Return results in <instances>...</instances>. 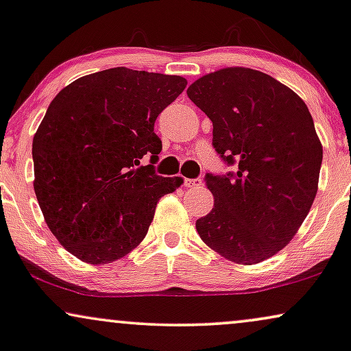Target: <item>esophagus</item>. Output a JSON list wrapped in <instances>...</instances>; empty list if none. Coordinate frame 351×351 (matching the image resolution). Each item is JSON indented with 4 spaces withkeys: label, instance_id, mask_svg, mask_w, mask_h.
<instances>
[{
    "label": "esophagus",
    "instance_id": "obj_1",
    "mask_svg": "<svg viewBox=\"0 0 351 351\" xmlns=\"http://www.w3.org/2000/svg\"><path fill=\"white\" fill-rule=\"evenodd\" d=\"M201 178H184V186H188V188H197V186H201Z\"/></svg>",
    "mask_w": 351,
    "mask_h": 351
}]
</instances>
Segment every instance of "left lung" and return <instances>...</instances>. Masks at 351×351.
I'll return each instance as SVG.
<instances>
[{"label":"left lung","instance_id":"1","mask_svg":"<svg viewBox=\"0 0 351 351\" xmlns=\"http://www.w3.org/2000/svg\"><path fill=\"white\" fill-rule=\"evenodd\" d=\"M210 118L212 145L228 167L206 173L210 214L196 221L208 247L257 264L285 247L317 193L322 145L308 106L291 88L250 68H225L188 88Z\"/></svg>","mask_w":351,"mask_h":351}]
</instances>
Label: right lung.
<instances>
[{
  "mask_svg": "<svg viewBox=\"0 0 351 351\" xmlns=\"http://www.w3.org/2000/svg\"><path fill=\"white\" fill-rule=\"evenodd\" d=\"M181 76L112 68L58 94L34 136V189L48 228L77 259L106 264L143 241L158 199L183 180L141 167L162 150L154 124Z\"/></svg>",
  "mask_w": 351,
  "mask_h": 351,
  "instance_id": "1",
  "label": "right lung"
}]
</instances>
